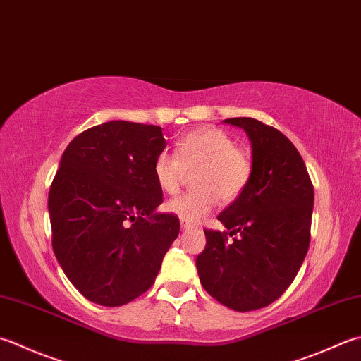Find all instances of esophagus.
<instances>
[{"label":"esophagus","mask_w":361,"mask_h":361,"mask_svg":"<svg viewBox=\"0 0 361 361\" xmlns=\"http://www.w3.org/2000/svg\"><path fill=\"white\" fill-rule=\"evenodd\" d=\"M180 225H181V230H189L190 227H192V224L188 222V221H185V219H181V221H180Z\"/></svg>","instance_id":"34e87169"}]
</instances>
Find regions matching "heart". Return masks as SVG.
<instances>
[{"label": "heart", "mask_w": 361, "mask_h": 361, "mask_svg": "<svg viewBox=\"0 0 361 361\" xmlns=\"http://www.w3.org/2000/svg\"><path fill=\"white\" fill-rule=\"evenodd\" d=\"M192 172L195 189L169 200L166 211L188 222H199L221 200L235 202L244 192L253 164L250 154L236 147L227 133L202 126L178 140L176 154L161 152L153 162L154 180L166 194L178 192Z\"/></svg>", "instance_id": "obj_1"}]
</instances>
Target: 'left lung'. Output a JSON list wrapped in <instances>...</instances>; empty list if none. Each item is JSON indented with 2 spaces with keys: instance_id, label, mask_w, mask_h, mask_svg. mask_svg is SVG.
I'll return each mask as SVG.
<instances>
[{
  "instance_id": "8db88e82",
  "label": "left lung",
  "mask_w": 361,
  "mask_h": 361,
  "mask_svg": "<svg viewBox=\"0 0 361 361\" xmlns=\"http://www.w3.org/2000/svg\"><path fill=\"white\" fill-rule=\"evenodd\" d=\"M252 145L249 186L217 216L227 233L204 230L195 259L204 291L236 312L267 307L298 275L310 245L314 190L298 148L283 133L249 117L227 118Z\"/></svg>"
}]
</instances>
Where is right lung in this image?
Wrapping results in <instances>:
<instances>
[{
  "instance_id": "add662e5",
  "label": "right lung",
  "mask_w": 361,
  "mask_h": 361,
  "mask_svg": "<svg viewBox=\"0 0 361 361\" xmlns=\"http://www.w3.org/2000/svg\"><path fill=\"white\" fill-rule=\"evenodd\" d=\"M166 145L161 126L111 120L62 153L48 195L53 250L72 285L98 305L144 294L178 236V217L157 211L162 189L153 162Z\"/></svg>"
}]
</instances>
